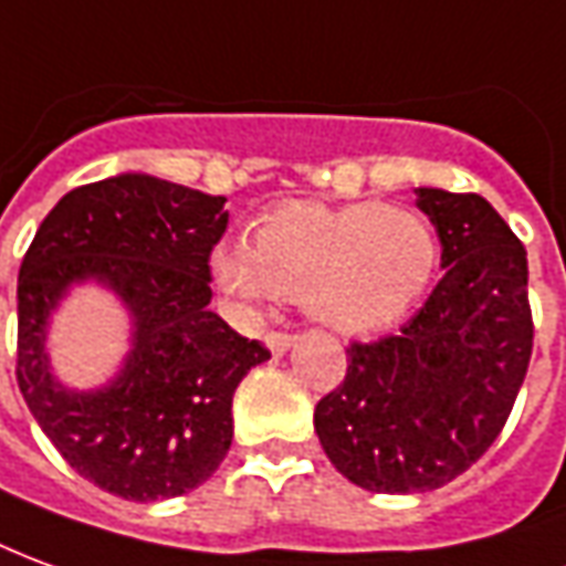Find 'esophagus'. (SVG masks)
<instances>
[{"mask_svg":"<svg viewBox=\"0 0 566 566\" xmlns=\"http://www.w3.org/2000/svg\"><path fill=\"white\" fill-rule=\"evenodd\" d=\"M294 346V337L291 334H266V349L272 355H284V352Z\"/></svg>","mask_w":566,"mask_h":566,"instance_id":"obj_1","label":"esophagus"}]
</instances>
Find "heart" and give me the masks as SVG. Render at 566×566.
<instances>
[{
	"label": "heart",
	"instance_id": "b5f03b06",
	"mask_svg": "<svg viewBox=\"0 0 566 566\" xmlns=\"http://www.w3.org/2000/svg\"><path fill=\"white\" fill-rule=\"evenodd\" d=\"M429 220L405 205L352 201L284 205L254 229V242L211 251L217 287L244 312L296 296L315 322L370 334L405 318L434 275Z\"/></svg>",
	"mask_w": 566,
	"mask_h": 566
}]
</instances>
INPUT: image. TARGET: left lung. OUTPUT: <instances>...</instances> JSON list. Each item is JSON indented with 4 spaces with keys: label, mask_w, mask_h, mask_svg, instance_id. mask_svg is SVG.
I'll use <instances>...</instances> for the list:
<instances>
[{
    "label": "left lung",
    "mask_w": 566,
    "mask_h": 566,
    "mask_svg": "<svg viewBox=\"0 0 566 566\" xmlns=\"http://www.w3.org/2000/svg\"><path fill=\"white\" fill-rule=\"evenodd\" d=\"M444 279L401 334L352 343L346 379L315 407L339 475L370 493H426L465 472L509 420L533 349L527 251L481 196L417 189Z\"/></svg>",
    "instance_id": "8db88e82"
}]
</instances>
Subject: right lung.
<instances>
[{
    "instance_id": "obj_1",
    "label": "right lung",
    "mask_w": 566,
    "mask_h": 566,
    "mask_svg": "<svg viewBox=\"0 0 566 566\" xmlns=\"http://www.w3.org/2000/svg\"><path fill=\"white\" fill-rule=\"evenodd\" d=\"M223 205L153 174H113L66 192L21 263L23 401L78 475L132 503L174 500L214 475L232 444V395L270 361L208 306ZM78 286L106 290L129 318V352L91 390L62 382L48 346L53 315Z\"/></svg>"
}]
</instances>
